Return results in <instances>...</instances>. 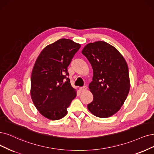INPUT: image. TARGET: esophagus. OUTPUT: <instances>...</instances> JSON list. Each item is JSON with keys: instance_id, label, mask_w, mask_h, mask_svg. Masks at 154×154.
Returning <instances> with one entry per match:
<instances>
[{"instance_id": "esophagus-1", "label": "esophagus", "mask_w": 154, "mask_h": 154, "mask_svg": "<svg viewBox=\"0 0 154 154\" xmlns=\"http://www.w3.org/2000/svg\"><path fill=\"white\" fill-rule=\"evenodd\" d=\"M80 89H81V91H86V89H87V87L86 86H84L81 87L80 88Z\"/></svg>"}]
</instances>
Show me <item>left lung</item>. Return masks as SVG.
I'll return each instance as SVG.
<instances>
[{"mask_svg":"<svg viewBox=\"0 0 154 154\" xmlns=\"http://www.w3.org/2000/svg\"><path fill=\"white\" fill-rule=\"evenodd\" d=\"M82 53L93 70L89 85L93 100L88 109L98 117H110L120 110L129 91L126 61L116 48L101 41L87 44Z\"/></svg>","mask_w":154,"mask_h":154,"instance_id":"1","label":"left lung"}]
</instances>
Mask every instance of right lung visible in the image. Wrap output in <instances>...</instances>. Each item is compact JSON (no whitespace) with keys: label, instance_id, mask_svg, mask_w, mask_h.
Wrapping results in <instances>:
<instances>
[{"label":"right lung","instance_id":"right-lung-1","mask_svg":"<svg viewBox=\"0 0 154 154\" xmlns=\"http://www.w3.org/2000/svg\"><path fill=\"white\" fill-rule=\"evenodd\" d=\"M81 44L61 38L39 54L31 76V97L41 114L51 120L66 116L77 92L71 86L68 66Z\"/></svg>","mask_w":154,"mask_h":154}]
</instances>
